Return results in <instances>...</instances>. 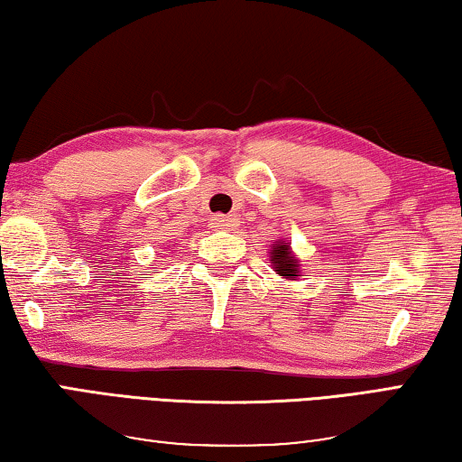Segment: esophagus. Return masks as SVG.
Instances as JSON below:
<instances>
[{"label":"esophagus","mask_w":462,"mask_h":462,"mask_svg":"<svg viewBox=\"0 0 462 462\" xmlns=\"http://www.w3.org/2000/svg\"><path fill=\"white\" fill-rule=\"evenodd\" d=\"M210 225H213L215 229H233V226H237V218L231 215H215L210 218Z\"/></svg>","instance_id":"esophagus-1"}]
</instances>
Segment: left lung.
<instances>
[{"label":"left lung","mask_w":462,"mask_h":462,"mask_svg":"<svg viewBox=\"0 0 462 462\" xmlns=\"http://www.w3.org/2000/svg\"><path fill=\"white\" fill-rule=\"evenodd\" d=\"M272 263L276 266V272L281 276H286V278H297L299 276V270H297V262L292 260V254L289 245H281L276 244L274 247H272Z\"/></svg>","instance_id":"1"}]
</instances>
